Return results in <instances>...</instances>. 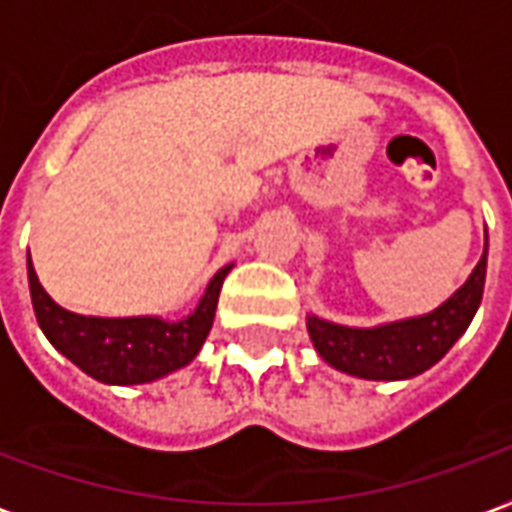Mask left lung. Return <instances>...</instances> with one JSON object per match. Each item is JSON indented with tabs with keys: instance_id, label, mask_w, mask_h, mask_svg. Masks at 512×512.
<instances>
[{
	"instance_id": "left-lung-1",
	"label": "left lung",
	"mask_w": 512,
	"mask_h": 512,
	"mask_svg": "<svg viewBox=\"0 0 512 512\" xmlns=\"http://www.w3.org/2000/svg\"><path fill=\"white\" fill-rule=\"evenodd\" d=\"M486 264L488 234L472 275L434 311L376 327H346L308 313V335L324 363L341 374L371 382L412 379L439 363L472 324L483 300Z\"/></svg>"
}]
</instances>
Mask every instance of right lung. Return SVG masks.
Returning <instances> with one entry per match:
<instances>
[{
    "label": "right lung",
    "mask_w": 512,
    "mask_h": 512,
    "mask_svg": "<svg viewBox=\"0 0 512 512\" xmlns=\"http://www.w3.org/2000/svg\"><path fill=\"white\" fill-rule=\"evenodd\" d=\"M234 264L215 272L196 308L182 319L163 316H84L62 308L40 286L32 259L26 256V275L37 324L51 346L81 371L103 384H147L193 363L207 341L218 308L220 286Z\"/></svg>",
    "instance_id": "right-lung-1"
}]
</instances>
